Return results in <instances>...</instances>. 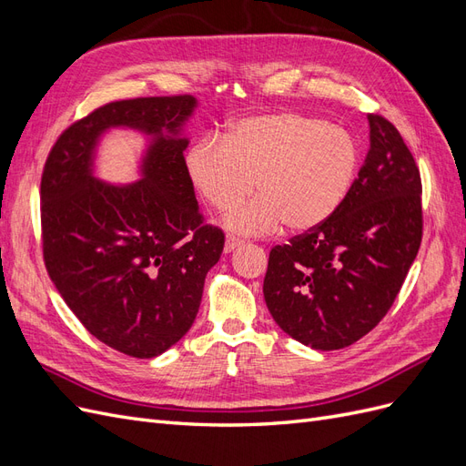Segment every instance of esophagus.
I'll return each instance as SVG.
<instances>
[{"label": "esophagus", "mask_w": 466, "mask_h": 466, "mask_svg": "<svg viewBox=\"0 0 466 466\" xmlns=\"http://www.w3.org/2000/svg\"><path fill=\"white\" fill-rule=\"evenodd\" d=\"M243 245V241L241 238H237V237H228L225 238V252H231V250H235L237 247H241Z\"/></svg>", "instance_id": "obj_1"}]
</instances>
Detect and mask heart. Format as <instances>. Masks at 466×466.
<instances>
[{
	"label": "heart",
	"mask_w": 466,
	"mask_h": 466,
	"mask_svg": "<svg viewBox=\"0 0 466 466\" xmlns=\"http://www.w3.org/2000/svg\"><path fill=\"white\" fill-rule=\"evenodd\" d=\"M192 187L214 209L260 198L225 218L238 235H266L281 223L311 231L344 204L361 167V146L342 126L293 110L264 112L204 136L187 153Z\"/></svg>",
	"instance_id": "b5f03b06"
}]
</instances>
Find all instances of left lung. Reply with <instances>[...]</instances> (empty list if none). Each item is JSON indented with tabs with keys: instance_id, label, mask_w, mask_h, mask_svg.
Instances as JSON below:
<instances>
[{
	"instance_id": "1",
	"label": "left lung",
	"mask_w": 466,
	"mask_h": 466,
	"mask_svg": "<svg viewBox=\"0 0 466 466\" xmlns=\"http://www.w3.org/2000/svg\"><path fill=\"white\" fill-rule=\"evenodd\" d=\"M370 151L348 198L319 228L276 245L264 299L278 327L315 350L358 342L387 315L421 243V180L394 126L368 115Z\"/></svg>"
}]
</instances>
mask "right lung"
Here are the masks:
<instances>
[{"label": "right lung", "instance_id": "obj_1", "mask_svg": "<svg viewBox=\"0 0 466 466\" xmlns=\"http://www.w3.org/2000/svg\"><path fill=\"white\" fill-rule=\"evenodd\" d=\"M190 95L98 106L56 139L40 180L42 257L66 305L96 340L132 358L177 344L198 315L204 279L225 235L206 225L187 173L182 126ZM132 127L150 137L143 178L115 187L94 178L100 136Z\"/></svg>", "mask_w": 466, "mask_h": 466}]
</instances>
